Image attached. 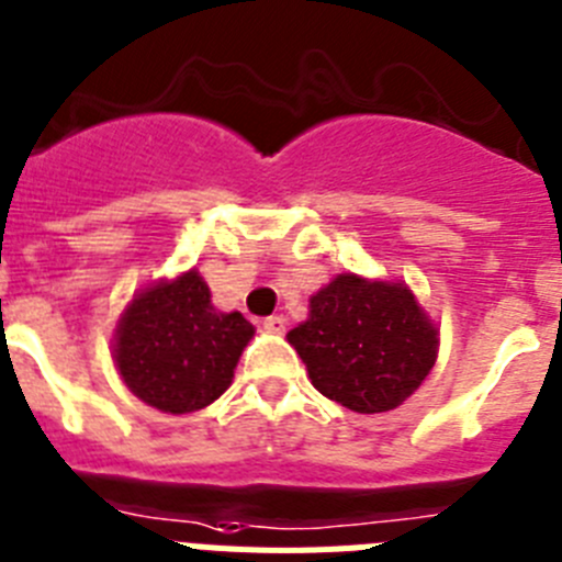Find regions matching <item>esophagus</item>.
I'll use <instances>...</instances> for the list:
<instances>
[{
  "instance_id": "1",
  "label": "esophagus",
  "mask_w": 562,
  "mask_h": 562,
  "mask_svg": "<svg viewBox=\"0 0 562 562\" xmlns=\"http://www.w3.org/2000/svg\"><path fill=\"white\" fill-rule=\"evenodd\" d=\"M285 316H266L262 318V327H266V330L269 333H277V336H280V333H285Z\"/></svg>"
}]
</instances>
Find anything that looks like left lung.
<instances>
[{
  "mask_svg": "<svg viewBox=\"0 0 562 562\" xmlns=\"http://www.w3.org/2000/svg\"><path fill=\"white\" fill-rule=\"evenodd\" d=\"M288 341L325 397L350 412L381 414L426 381L439 330L403 282L338 274L313 293L311 313Z\"/></svg>",
  "mask_w": 562,
  "mask_h": 562,
  "instance_id": "8db88e82",
  "label": "left lung"
}]
</instances>
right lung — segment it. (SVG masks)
Masks as SVG:
<instances>
[{"label": "right lung", "mask_w": 562, "mask_h": 562, "mask_svg": "<svg viewBox=\"0 0 562 562\" xmlns=\"http://www.w3.org/2000/svg\"><path fill=\"white\" fill-rule=\"evenodd\" d=\"M251 336L244 313L215 311L210 285L190 269L134 293L114 330V363L139 401L190 414L229 389Z\"/></svg>", "instance_id": "obj_1"}]
</instances>
